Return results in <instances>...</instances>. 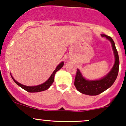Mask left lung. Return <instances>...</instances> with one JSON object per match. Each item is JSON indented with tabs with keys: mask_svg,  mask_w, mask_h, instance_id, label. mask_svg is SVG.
Here are the masks:
<instances>
[{
	"mask_svg": "<svg viewBox=\"0 0 126 126\" xmlns=\"http://www.w3.org/2000/svg\"><path fill=\"white\" fill-rule=\"evenodd\" d=\"M101 36L106 38L111 43L115 58V63L111 70L106 76L100 79L99 80H90L85 79L79 69H77L75 77L74 85L79 92L84 94L90 96H96L99 94L111 87L117 78L119 71V60L115 44L110 36L104 34H102Z\"/></svg>",
	"mask_w": 126,
	"mask_h": 126,
	"instance_id": "8db88e82",
	"label": "left lung"
}]
</instances>
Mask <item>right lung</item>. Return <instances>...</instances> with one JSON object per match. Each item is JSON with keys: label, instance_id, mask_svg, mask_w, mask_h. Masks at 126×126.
Wrapping results in <instances>:
<instances>
[{"label": "right lung", "instance_id": "1", "mask_svg": "<svg viewBox=\"0 0 126 126\" xmlns=\"http://www.w3.org/2000/svg\"><path fill=\"white\" fill-rule=\"evenodd\" d=\"M63 64H64V62H62L58 64V66H57V68H55V70L54 71V72H52V74H51V76H50L49 79H48L44 83H42V84L39 85L37 86H33V87H29V86H26V85H24L21 84V83H19L13 77H12V76L11 75V77L13 79L14 82L17 85L19 86L20 87L22 88V89L25 90V91H28V92L30 93H36V92H40V91H44V90H46L49 88V87L51 86V85L52 84V83L54 82V77H55V73L57 72L58 70L61 69V68L63 67Z\"/></svg>", "mask_w": 126, "mask_h": 126}]
</instances>
